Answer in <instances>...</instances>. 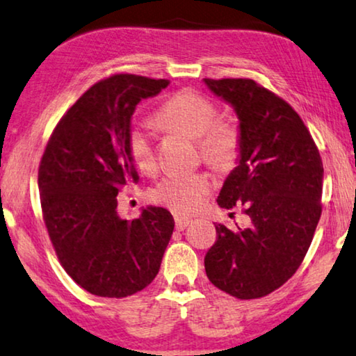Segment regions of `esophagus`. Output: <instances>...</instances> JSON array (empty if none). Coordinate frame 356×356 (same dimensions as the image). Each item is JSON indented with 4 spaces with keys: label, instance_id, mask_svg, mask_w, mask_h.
Wrapping results in <instances>:
<instances>
[{
    "label": "esophagus",
    "instance_id": "esophagus-1",
    "mask_svg": "<svg viewBox=\"0 0 356 356\" xmlns=\"http://www.w3.org/2000/svg\"><path fill=\"white\" fill-rule=\"evenodd\" d=\"M191 222L192 220L189 218L181 216V214H177V216H175V227H177V230H184Z\"/></svg>",
    "mask_w": 356,
    "mask_h": 356
}]
</instances>
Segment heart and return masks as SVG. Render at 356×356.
Here are the masks:
<instances>
[{"instance_id": "1", "label": "heart", "mask_w": 356, "mask_h": 356, "mask_svg": "<svg viewBox=\"0 0 356 356\" xmlns=\"http://www.w3.org/2000/svg\"><path fill=\"white\" fill-rule=\"evenodd\" d=\"M156 123L197 140L200 157L214 168L224 170L238 159L241 132L235 121L218 118V107L211 99L194 90L173 92L154 113ZM127 151L140 172L149 173L156 167L153 142L148 129L134 124L127 132ZM211 189L207 173H172L154 186L151 197L179 213H192L202 207Z\"/></svg>"}]
</instances>
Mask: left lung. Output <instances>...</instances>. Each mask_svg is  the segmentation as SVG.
I'll list each match as a JSON object with an SVG mask.
<instances>
[{"label":"left lung","mask_w":356,"mask_h":356,"mask_svg":"<svg viewBox=\"0 0 356 356\" xmlns=\"http://www.w3.org/2000/svg\"><path fill=\"white\" fill-rule=\"evenodd\" d=\"M240 120L238 165L218 205L243 207L250 225H216L205 255L213 285L238 300L270 295L292 277L322 214L323 164L311 132L290 104L250 79H205Z\"/></svg>","instance_id":"obj_1"}]
</instances>
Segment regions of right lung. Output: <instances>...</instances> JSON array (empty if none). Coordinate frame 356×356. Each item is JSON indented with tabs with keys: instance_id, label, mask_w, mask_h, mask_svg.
I'll list each match as a JSON object with an SVG mask.
<instances>
[{
	"instance_id": "1",
	"label": "right lung",
	"mask_w": 356,
	"mask_h": 356,
	"mask_svg": "<svg viewBox=\"0 0 356 356\" xmlns=\"http://www.w3.org/2000/svg\"><path fill=\"white\" fill-rule=\"evenodd\" d=\"M170 81L115 74L97 81L63 115L40 159L44 222L64 271L104 298L143 290L159 273L175 220L161 207L121 219L116 195L138 173L127 151L131 116Z\"/></svg>"
}]
</instances>
